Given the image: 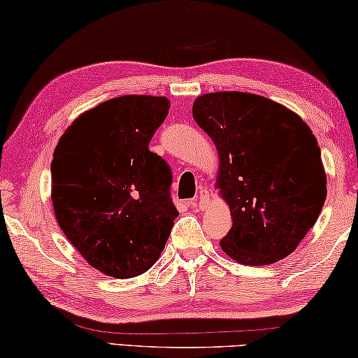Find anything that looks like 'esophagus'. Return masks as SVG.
<instances>
[{
    "label": "esophagus",
    "mask_w": 358,
    "mask_h": 358,
    "mask_svg": "<svg viewBox=\"0 0 358 358\" xmlns=\"http://www.w3.org/2000/svg\"><path fill=\"white\" fill-rule=\"evenodd\" d=\"M208 204H209V193H208V190H200L196 193V196L193 198V201H192V206L193 208H196V209H206L208 208Z\"/></svg>",
    "instance_id": "34e87169"
}]
</instances>
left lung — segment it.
<instances>
[{
    "mask_svg": "<svg viewBox=\"0 0 358 358\" xmlns=\"http://www.w3.org/2000/svg\"><path fill=\"white\" fill-rule=\"evenodd\" d=\"M193 119L219 150L217 185L233 217L222 250L254 266L290 255L327 196L311 128L282 104L244 92L201 95Z\"/></svg>",
    "mask_w": 358,
    "mask_h": 358,
    "instance_id": "obj_1",
    "label": "left lung"
}]
</instances>
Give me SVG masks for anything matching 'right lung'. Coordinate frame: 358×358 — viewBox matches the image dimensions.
<instances>
[{
  "mask_svg": "<svg viewBox=\"0 0 358 358\" xmlns=\"http://www.w3.org/2000/svg\"><path fill=\"white\" fill-rule=\"evenodd\" d=\"M168 109L163 96L108 99L79 115L54 152L58 225L93 268L113 278L148 271L179 215L171 168L149 150Z\"/></svg>",
  "mask_w": 358,
  "mask_h": 358,
  "instance_id": "add662e5",
  "label": "right lung"
}]
</instances>
